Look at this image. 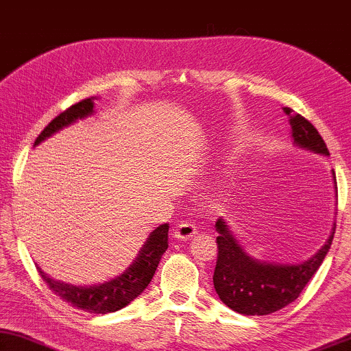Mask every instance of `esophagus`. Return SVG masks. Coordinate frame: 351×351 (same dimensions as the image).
Wrapping results in <instances>:
<instances>
[{"mask_svg":"<svg viewBox=\"0 0 351 351\" xmlns=\"http://www.w3.org/2000/svg\"><path fill=\"white\" fill-rule=\"evenodd\" d=\"M197 234V227L191 222H182L175 228V237L178 239H189Z\"/></svg>","mask_w":351,"mask_h":351,"instance_id":"1","label":"esophagus"}]
</instances>
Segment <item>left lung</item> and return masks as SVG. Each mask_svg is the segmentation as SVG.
<instances>
[{"mask_svg": "<svg viewBox=\"0 0 351 351\" xmlns=\"http://www.w3.org/2000/svg\"><path fill=\"white\" fill-rule=\"evenodd\" d=\"M284 112L290 118L293 145L315 154L329 156L322 135L304 117L293 113L289 107H285ZM332 180L337 197L334 170ZM214 227L219 233L216 238L217 261L213 276L214 289L223 304L243 315H269L295 301L320 268L328 250L331 249L336 232V223H332L325 244L311 258L300 263L282 265L250 257L239 244L226 219H217Z\"/></svg>", "mask_w": 351, "mask_h": 351, "instance_id": "8db88e82", "label": "left lung"}]
</instances>
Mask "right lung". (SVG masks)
<instances>
[{
	"label": "right lung",
	"mask_w": 351,
	"mask_h": 351,
	"mask_svg": "<svg viewBox=\"0 0 351 351\" xmlns=\"http://www.w3.org/2000/svg\"><path fill=\"white\" fill-rule=\"evenodd\" d=\"M97 97H90L85 101L75 104L66 112L58 114L53 121L39 134L36 138L34 146L40 145L44 140L50 138L51 135L60 132L64 128L77 123L78 119H85L94 114V101ZM169 247V223H162L154 228L146 238L145 244L135 260L124 271L113 279L101 282L96 285H72L62 280H55L47 276L38 266V271L49 289L58 295L62 301L69 302L71 306L77 307L90 313H108L123 309L134 301L153 279L158 269V265L162 255Z\"/></svg>",
	"instance_id": "add662e5"
}]
</instances>
